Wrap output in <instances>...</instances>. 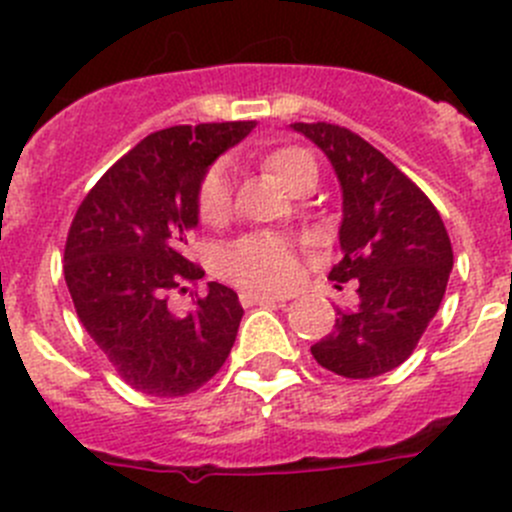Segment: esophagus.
I'll list each match as a JSON object with an SVG mask.
<instances>
[{
  "label": "esophagus",
  "mask_w": 512,
  "mask_h": 512,
  "mask_svg": "<svg viewBox=\"0 0 512 512\" xmlns=\"http://www.w3.org/2000/svg\"><path fill=\"white\" fill-rule=\"evenodd\" d=\"M240 302L245 304V307H252V304H282L285 299L270 297V294H260V292H242Z\"/></svg>",
  "instance_id": "34e87169"
}]
</instances>
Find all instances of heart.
Segmentation results:
<instances>
[{
    "mask_svg": "<svg viewBox=\"0 0 512 512\" xmlns=\"http://www.w3.org/2000/svg\"><path fill=\"white\" fill-rule=\"evenodd\" d=\"M267 170L289 190L299 178L317 173V165L302 148H277L265 158ZM230 210V168L213 165L198 190V213L205 223H218ZM225 272L242 287L280 292L297 277V255L287 240L275 235H250L237 240L225 255Z\"/></svg>",
    "mask_w": 512,
    "mask_h": 512,
    "instance_id": "heart-1",
    "label": "heart"
}]
</instances>
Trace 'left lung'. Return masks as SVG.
<instances>
[{
  "label": "left lung",
  "instance_id": "left-lung-1",
  "mask_svg": "<svg viewBox=\"0 0 512 512\" xmlns=\"http://www.w3.org/2000/svg\"><path fill=\"white\" fill-rule=\"evenodd\" d=\"M332 163L342 188V260L329 280L354 282L359 304L339 309L332 332L312 347L324 369L371 379L409 359L436 317L453 270L446 225L389 158L334 123H292Z\"/></svg>",
  "mask_w": 512,
  "mask_h": 512
}]
</instances>
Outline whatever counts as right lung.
<instances>
[{
	"instance_id": "1",
	"label": "right lung",
	"mask_w": 512,
	"mask_h": 512,
	"mask_svg": "<svg viewBox=\"0 0 512 512\" xmlns=\"http://www.w3.org/2000/svg\"><path fill=\"white\" fill-rule=\"evenodd\" d=\"M255 121L173 126L143 138L106 170L76 210L64 277L76 314L121 379L148 396H185L225 364L242 304L210 282L188 314L168 294L205 275L185 257L198 190Z\"/></svg>"
}]
</instances>
